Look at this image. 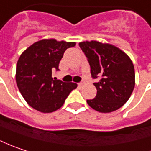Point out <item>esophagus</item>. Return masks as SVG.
I'll return each instance as SVG.
<instances>
[{
    "label": "esophagus",
    "mask_w": 151,
    "mask_h": 151,
    "mask_svg": "<svg viewBox=\"0 0 151 151\" xmlns=\"http://www.w3.org/2000/svg\"><path fill=\"white\" fill-rule=\"evenodd\" d=\"M84 84H85V82H84V81H81L80 83H78V86H79V87H82V86H83Z\"/></svg>",
    "instance_id": "obj_1"
}]
</instances>
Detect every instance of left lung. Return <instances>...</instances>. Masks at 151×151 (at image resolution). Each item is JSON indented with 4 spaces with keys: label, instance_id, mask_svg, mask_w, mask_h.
Returning a JSON list of instances; mask_svg holds the SVG:
<instances>
[{
    "label": "left lung",
    "instance_id": "obj_1",
    "mask_svg": "<svg viewBox=\"0 0 151 151\" xmlns=\"http://www.w3.org/2000/svg\"><path fill=\"white\" fill-rule=\"evenodd\" d=\"M80 47L87 58L97 95L87 100L88 105L101 113L120 109L127 101L135 86L132 60L118 47L97 41L82 42Z\"/></svg>",
    "mask_w": 151,
    "mask_h": 151
}]
</instances>
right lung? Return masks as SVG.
I'll use <instances>...</instances> for the list:
<instances>
[{"instance_id": "obj_1", "label": "right lung", "mask_w": 151, "mask_h": 151, "mask_svg": "<svg viewBox=\"0 0 151 151\" xmlns=\"http://www.w3.org/2000/svg\"><path fill=\"white\" fill-rule=\"evenodd\" d=\"M76 42L43 39L35 42L19 57L16 67V82L29 106L42 113H51L64 104L77 84L52 78L54 70L67 48Z\"/></svg>"}]
</instances>
